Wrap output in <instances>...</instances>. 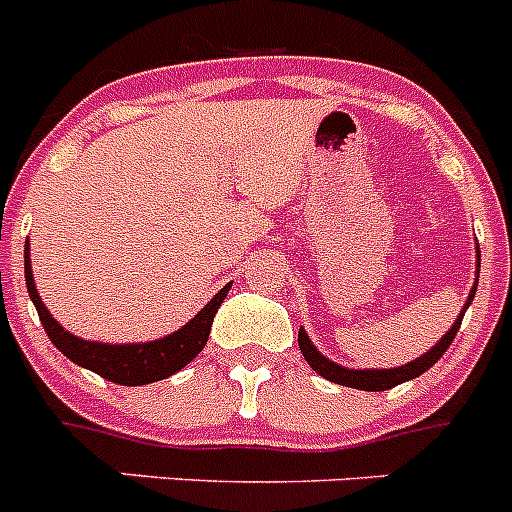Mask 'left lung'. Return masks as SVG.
Returning <instances> with one entry per match:
<instances>
[{
  "mask_svg": "<svg viewBox=\"0 0 512 512\" xmlns=\"http://www.w3.org/2000/svg\"><path fill=\"white\" fill-rule=\"evenodd\" d=\"M474 251H477V279H474L472 292H469L467 302H464V307H461L459 318H456L454 325L446 330V336H443L436 346L428 348L423 356H418L415 361H408V364H402V366H392V369H348V366L336 364V361H330L328 356L320 354L318 348L312 346V341H310V336L305 333V328H300L297 343H300V351H302V356H305V361L312 366V369H315V372L320 374V377L328 379V382H336V384H343V387H354V390H364V392L390 390V387H397V384L408 382V379H415V377H420L423 372H428V369H431V366L436 364L443 354H446V348L451 346V341H454V336H456V330H459L464 312H467V307L472 305V300H474V292H477V282H479V256H482V253H479V246L474 248Z\"/></svg>",
  "mask_w": 512,
  "mask_h": 512,
  "instance_id": "8db88e82",
  "label": "left lung"
}]
</instances>
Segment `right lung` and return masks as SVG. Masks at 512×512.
Returning <instances> with one entry per match:
<instances>
[{
  "mask_svg": "<svg viewBox=\"0 0 512 512\" xmlns=\"http://www.w3.org/2000/svg\"><path fill=\"white\" fill-rule=\"evenodd\" d=\"M25 284L27 295L33 300L35 310L40 315V323H43L53 346L63 356H69L74 364L84 366L89 372L110 379L115 384H125V387L158 382V379H166L179 372V369H184L205 348L217 307L223 305V300L230 292V284H225L187 325H182V328L164 338L146 343H102L84 341V338L69 333L53 318L51 310L43 305L38 289H35L33 264H30V243H25Z\"/></svg>",
  "mask_w": 512,
  "mask_h": 512,
  "instance_id": "add662e5",
  "label": "right lung"
}]
</instances>
